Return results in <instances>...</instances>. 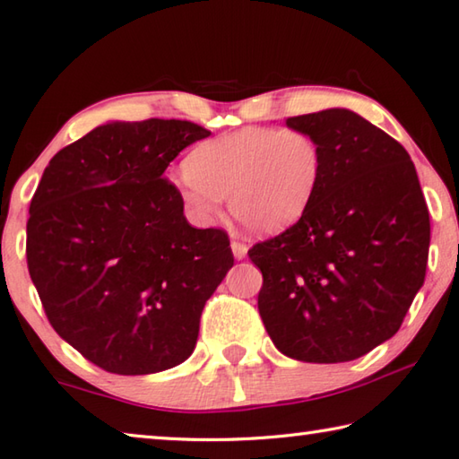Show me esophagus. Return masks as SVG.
<instances>
[{"label":"esophagus","mask_w":459,"mask_h":459,"mask_svg":"<svg viewBox=\"0 0 459 459\" xmlns=\"http://www.w3.org/2000/svg\"><path fill=\"white\" fill-rule=\"evenodd\" d=\"M230 248H232V255H235V259H245L247 257V251L248 247L245 243H240V240H232L230 243Z\"/></svg>","instance_id":"obj_1"}]
</instances>
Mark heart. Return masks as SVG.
Segmentation results:
<instances>
[{"mask_svg": "<svg viewBox=\"0 0 459 459\" xmlns=\"http://www.w3.org/2000/svg\"><path fill=\"white\" fill-rule=\"evenodd\" d=\"M322 178V150L299 129L247 127L204 142L190 153L178 192L190 219L208 227L224 198L253 235H277L312 204Z\"/></svg>", "mask_w": 459, "mask_h": 459, "instance_id": "b5f03b06", "label": "heart"}]
</instances>
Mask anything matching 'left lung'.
Segmentation results:
<instances>
[{"instance_id": "8db88e82", "label": "left lung", "mask_w": 459, "mask_h": 459, "mask_svg": "<svg viewBox=\"0 0 459 459\" xmlns=\"http://www.w3.org/2000/svg\"><path fill=\"white\" fill-rule=\"evenodd\" d=\"M322 150L306 214L248 251L277 351L348 362L393 338L425 281L429 212L405 147L348 108L285 121Z\"/></svg>"}]
</instances>
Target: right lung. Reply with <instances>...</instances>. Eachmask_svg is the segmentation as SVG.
<instances>
[{
	"label": "right lung",
	"instance_id": "add662e5",
	"mask_svg": "<svg viewBox=\"0 0 459 459\" xmlns=\"http://www.w3.org/2000/svg\"><path fill=\"white\" fill-rule=\"evenodd\" d=\"M211 135L190 121H108L50 160L30 204L26 257L62 340L115 375L194 352L200 316L235 263L221 229H194L164 172Z\"/></svg>",
	"mask_w": 459,
	"mask_h": 459
}]
</instances>
